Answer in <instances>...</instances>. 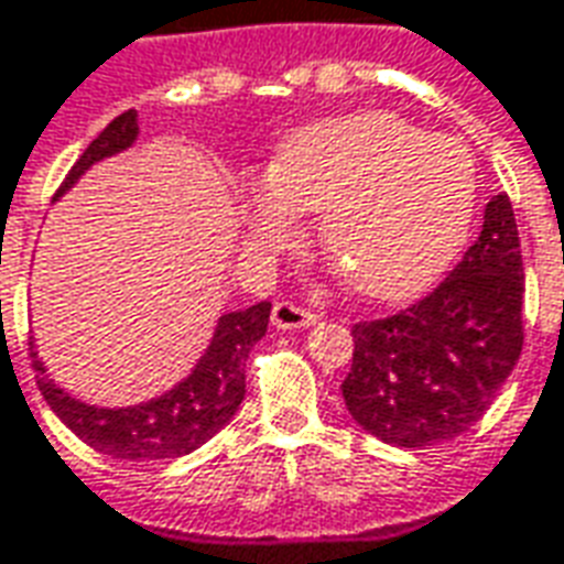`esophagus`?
Here are the masks:
<instances>
[{
    "mask_svg": "<svg viewBox=\"0 0 564 564\" xmlns=\"http://www.w3.org/2000/svg\"><path fill=\"white\" fill-rule=\"evenodd\" d=\"M270 322H273L279 330H297V327H310L318 322V315L313 310H303L297 303L289 301H279L273 306V315H270Z\"/></svg>",
    "mask_w": 564,
    "mask_h": 564,
    "instance_id": "obj_1",
    "label": "esophagus"
}]
</instances>
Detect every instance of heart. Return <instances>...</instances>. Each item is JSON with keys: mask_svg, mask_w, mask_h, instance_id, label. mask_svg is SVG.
Instances as JSON below:
<instances>
[{"mask_svg": "<svg viewBox=\"0 0 564 564\" xmlns=\"http://www.w3.org/2000/svg\"><path fill=\"white\" fill-rule=\"evenodd\" d=\"M474 203L470 151L389 111L303 127L279 145L270 175L239 191V215L261 249L291 242L301 212H322V249L373 301L434 282L462 249Z\"/></svg>", "mask_w": 564, "mask_h": 564, "instance_id": "heart-1", "label": "heart"}]
</instances>
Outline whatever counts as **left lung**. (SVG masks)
I'll list each match as a JSON object with an SVG mask.
<instances>
[{
  "instance_id": "left-lung-1",
  "label": "left lung",
  "mask_w": 564,
  "mask_h": 564,
  "mask_svg": "<svg viewBox=\"0 0 564 564\" xmlns=\"http://www.w3.org/2000/svg\"><path fill=\"white\" fill-rule=\"evenodd\" d=\"M525 273L507 194L489 199L477 242L429 297L352 327L343 401L379 441H453L492 406L522 352Z\"/></svg>"
}]
</instances>
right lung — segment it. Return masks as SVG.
I'll use <instances>...</instances> for the list:
<instances>
[{"instance_id": "right-lung-1", "label": "right lung", "mask_w": 564, "mask_h": 564, "mask_svg": "<svg viewBox=\"0 0 564 564\" xmlns=\"http://www.w3.org/2000/svg\"><path fill=\"white\" fill-rule=\"evenodd\" d=\"M135 135H139L135 111L130 109L118 115L84 148L82 158L63 178L57 197L66 194L94 163L127 151L135 142ZM267 322H270V301L221 315L209 349L203 352L187 379L154 401L118 406V410L75 401L72 394L54 386V379L45 377V365L39 361L35 349L30 355L45 401L78 441L111 458L161 462V458L194 453L237 416L239 403L246 398V361L251 346L267 334Z\"/></svg>"}]
</instances>
